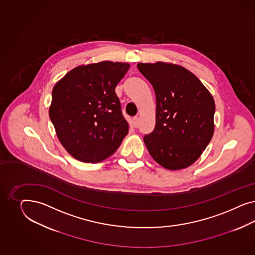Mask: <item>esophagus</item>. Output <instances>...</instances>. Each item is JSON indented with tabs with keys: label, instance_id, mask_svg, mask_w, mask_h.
I'll list each match as a JSON object with an SVG mask.
<instances>
[{
	"label": "esophagus",
	"instance_id": "esophagus-1",
	"mask_svg": "<svg viewBox=\"0 0 255 255\" xmlns=\"http://www.w3.org/2000/svg\"><path fill=\"white\" fill-rule=\"evenodd\" d=\"M132 124H133V125H134V127H135V128H137V127H138V117H134V118H132Z\"/></svg>",
	"mask_w": 255,
	"mask_h": 255
}]
</instances>
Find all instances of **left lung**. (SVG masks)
Masks as SVG:
<instances>
[{
	"instance_id": "1",
	"label": "left lung",
	"mask_w": 255,
	"mask_h": 255,
	"mask_svg": "<svg viewBox=\"0 0 255 255\" xmlns=\"http://www.w3.org/2000/svg\"><path fill=\"white\" fill-rule=\"evenodd\" d=\"M156 95V124L144 142L156 162L169 170L193 164L214 131V99L190 71L171 63H138Z\"/></svg>"
}]
</instances>
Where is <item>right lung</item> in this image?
<instances>
[{"mask_svg":"<svg viewBox=\"0 0 255 255\" xmlns=\"http://www.w3.org/2000/svg\"><path fill=\"white\" fill-rule=\"evenodd\" d=\"M129 67L112 62L78 66L54 86L49 118L62 146L78 161L107 159L128 133L115 88Z\"/></svg>","mask_w":255,"mask_h":255,"instance_id":"right-lung-1","label":"right lung"}]
</instances>
